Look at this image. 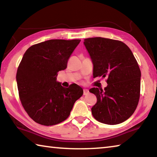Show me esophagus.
Returning <instances> with one entry per match:
<instances>
[{"label": "esophagus", "mask_w": 157, "mask_h": 157, "mask_svg": "<svg viewBox=\"0 0 157 157\" xmlns=\"http://www.w3.org/2000/svg\"><path fill=\"white\" fill-rule=\"evenodd\" d=\"M83 91H84V93H83V94L84 95H87L89 94V90L88 89H84V90H83Z\"/></svg>", "instance_id": "obj_1"}]
</instances>
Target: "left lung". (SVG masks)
Instances as JSON below:
<instances>
[{"mask_svg":"<svg viewBox=\"0 0 157 157\" xmlns=\"http://www.w3.org/2000/svg\"><path fill=\"white\" fill-rule=\"evenodd\" d=\"M84 44L94 64V77L107 78L104 89L91 88L97 102L91 108L95 120L117 124L127 120L138 105L141 73L131 50L123 42L94 37Z\"/></svg>","mask_w":157,"mask_h":157,"instance_id":"left-lung-1","label":"left lung"}]
</instances>
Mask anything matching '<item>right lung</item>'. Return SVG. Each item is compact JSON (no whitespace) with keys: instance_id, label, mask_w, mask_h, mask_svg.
I'll return each instance as SVG.
<instances>
[{"instance_id":"right-lung-1","label":"right lung","mask_w":157,"mask_h":157,"mask_svg":"<svg viewBox=\"0 0 157 157\" xmlns=\"http://www.w3.org/2000/svg\"><path fill=\"white\" fill-rule=\"evenodd\" d=\"M80 39H50L26 50L18 66L17 82L21 102L29 116L42 125H55L70 115L83 94L76 84L64 88L57 73L67 67L68 58Z\"/></svg>"}]
</instances>
